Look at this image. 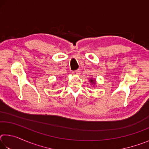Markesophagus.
<instances>
[{
	"instance_id": "esophagus-1",
	"label": "esophagus",
	"mask_w": 149,
	"mask_h": 149,
	"mask_svg": "<svg viewBox=\"0 0 149 149\" xmlns=\"http://www.w3.org/2000/svg\"><path fill=\"white\" fill-rule=\"evenodd\" d=\"M73 75H79L80 74V70H77L75 71L72 72Z\"/></svg>"
}]
</instances>
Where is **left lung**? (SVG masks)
Masks as SVG:
<instances>
[{"instance_id": "obj_1", "label": "left lung", "mask_w": 149, "mask_h": 149, "mask_svg": "<svg viewBox=\"0 0 149 149\" xmlns=\"http://www.w3.org/2000/svg\"><path fill=\"white\" fill-rule=\"evenodd\" d=\"M89 81L91 84H92L93 85H95L96 84V80L95 79H93V78H91V79H89Z\"/></svg>"}]
</instances>
